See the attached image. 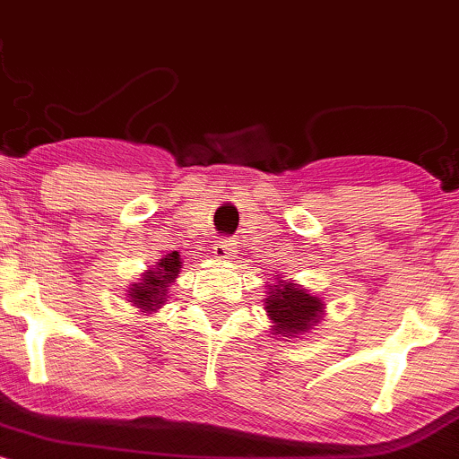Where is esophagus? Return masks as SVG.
<instances>
[{
	"label": "esophagus",
	"instance_id": "esophagus-1",
	"mask_svg": "<svg viewBox=\"0 0 459 459\" xmlns=\"http://www.w3.org/2000/svg\"><path fill=\"white\" fill-rule=\"evenodd\" d=\"M233 252H235V246L230 244L229 239H220V241H215V246H213V255L218 256V259H229V256H233Z\"/></svg>",
	"mask_w": 459,
	"mask_h": 459
}]
</instances>
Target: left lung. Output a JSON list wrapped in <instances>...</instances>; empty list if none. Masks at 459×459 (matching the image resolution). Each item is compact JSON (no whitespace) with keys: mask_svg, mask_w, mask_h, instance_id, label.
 <instances>
[{"mask_svg":"<svg viewBox=\"0 0 459 459\" xmlns=\"http://www.w3.org/2000/svg\"><path fill=\"white\" fill-rule=\"evenodd\" d=\"M265 308L270 313V319L276 324L273 330L278 334L296 336L310 330L313 324H317L324 304L319 298L310 296L308 291H304L291 281H278L265 299Z\"/></svg>","mask_w":459,"mask_h":459,"instance_id":"1","label":"left lung"}]
</instances>
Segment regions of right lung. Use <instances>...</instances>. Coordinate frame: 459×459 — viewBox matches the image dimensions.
Masks as SVG:
<instances>
[{
    "label": "right lung",
    "instance_id": "obj_1",
    "mask_svg": "<svg viewBox=\"0 0 459 459\" xmlns=\"http://www.w3.org/2000/svg\"><path fill=\"white\" fill-rule=\"evenodd\" d=\"M178 270H181L178 252H170L166 259L157 263L155 270L146 272L142 282H135L134 287L129 289L131 302H134L142 313H151V310L160 308L161 304L166 302L168 284L175 282Z\"/></svg>",
    "mask_w": 459,
    "mask_h": 459
}]
</instances>
